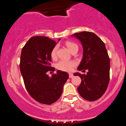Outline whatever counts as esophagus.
Wrapping results in <instances>:
<instances>
[{
  "label": "esophagus",
  "mask_w": 126,
  "mask_h": 126,
  "mask_svg": "<svg viewBox=\"0 0 126 126\" xmlns=\"http://www.w3.org/2000/svg\"><path fill=\"white\" fill-rule=\"evenodd\" d=\"M69 78H72L73 77V73H69Z\"/></svg>",
  "instance_id": "1"
}]
</instances>
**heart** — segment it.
<instances>
[{
  "mask_svg": "<svg viewBox=\"0 0 126 126\" xmlns=\"http://www.w3.org/2000/svg\"><path fill=\"white\" fill-rule=\"evenodd\" d=\"M66 46H67V48L69 51L72 52L76 48H78V45L75 43L74 42L67 41L66 42ZM57 46H54L51 50L50 53V56L52 59H55L57 57ZM76 66V62L74 61H68V60H60L56 64V67L57 69L60 70L64 72H70L72 71L73 68Z\"/></svg>",
  "mask_w": 126,
  "mask_h": 126,
  "instance_id": "1",
  "label": "heart"
}]
</instances>
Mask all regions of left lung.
<instances>
[{
    "instance_id": "8db88e82",
    "label": "left lung",
    "mask_w": 126,
    "mask_h": 126,
    "mask_svg": "<svg viewBox=\"0 0 126 126\" xmlns=\"http://www.w3.org/2000/svg\"><path fill=\"white\" fill-rule=\"evenodd\" d=\"M72 36L80 41L83 49V58L78 70H88L86 75L74 73L82 80L78 91L86 100H97L105 93L110 81V60L105 44L91 32H80Z\"/></svg>"
}]
</instances>
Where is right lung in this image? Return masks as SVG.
<instances>
[{"mask_svg": "<svg viewBox=\"0 0 126 126\" xmlns=\"http://www.w3.org/2000/svg\"><path fill=\"white\" fill-rule=\"evenodd\" d=\"M56 44L47 37L35 36L27 41L21 51L19 67L26 89L35 100L44 104L58 100L69 78L68 73L61 70L51 77L47 75L48 71L55 70L50 66V53Z\"/></svg>", "mask_w": 126, "mask_h": 126, "instance_id": "add662e5", "label": "right lung"}]
</instances>
